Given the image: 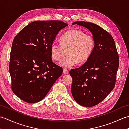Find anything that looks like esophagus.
<instances>
[{
    "instance_id": "1",
    "label": "esophagus",
    "mask_w": 129,
    "mask_h": 129,
    "mask_svg": "<svg viewBox=\"0 0 129 129\" xmlns=\"http://www.w3.org/2000/svg\"><path fill=\"white\" fill-rule=\"evenodd\" d=\"M63 73H64V74H68L69 73V71H68L67 69H63Z\"/></svg>"
}]
</instances>
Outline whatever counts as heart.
Segmentation results:
<instances>
[{
    "instance_id": "b5f03b06",
    "label": "heart",
    "mask_w": 129,
    "mask_h": 129,
    "mask_svg": "<svg viewBox=\"0 0 129 129\" xmlns=\"http://www.w3.org/2000/svg\"><path fill=\"white\" fill-rule=\"evenodd\" d=\"M95 39L92 35L87 34L79 29H71L60 38V44L53 43L50 46L51 59L59 61L65 54L59 64L64 68H70L78 62L82 64L91 56L95 48Z\"/></svg>"
}]
</instances>
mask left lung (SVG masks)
I'll list each match as a JSON object with an SVG mask.
<instances>
[{
	"label": "left lung",
	"instance_id": "8db88e82",
	"mask_svg": "<svg viewBox=\"0 0 129 129\" xmlns=\"http://www.w3.org/2000/svg\"><path fill=\"white\" fill-rule=\"evenodd\" d=\"M83 26L92 33L95 48L84 64L69 71L73 78L72 94L78 104L91 107L101 103L113 90L119 65L114 40L105 30L86 21L73 23Z\"/></svg>",
	"mask_w": 129,
	"mask_h": 129
}]
</instances>
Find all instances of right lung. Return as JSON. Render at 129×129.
Listing matches in <instances>:
<instances>
[{
	"mask_svg": "<svg viewBox=\"0 0 129 129\" xmlns=\"http://www.w3.org/2000/svg\"><path fill=\"white\" fill-rule=\"evenodd\" d=\"M68 25L60 20L35 21L13 40L9 70L12 89L28 103L43 100L62 73L52 61L50 48L60 30Z\"/></svg>",
	"mask_w": 129,
	"mask_h": 129,
	"instance_id": "1",
	"label": "right lung"
}]
</instances>
